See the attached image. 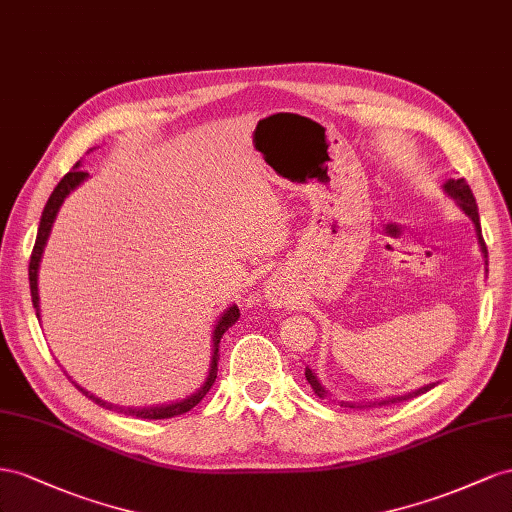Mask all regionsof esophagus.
Returning a JSON list of instances; mask_svg holds the SVG:
<instances>
[{
  "label": "esophagus",
  "instance_id": "obj_1",
  "mask_svg": "<svg viewBox=\"0 0 512 512\" xmlns=\"http://www.w3.org/2000/svg\"><path fill=\"white\" fill-rule=\"evenodd\" d=\"M264 296L266 302L274 309H281V306L289 304V285L285 281V276L281 274H272L270 279L264 285Z\"/></svg>",
  "mask_w": 512,
  "mask_h": 512
}]
</instances>
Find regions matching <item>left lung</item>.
<instances>
[{
  "label": "left lung",
  "instance_id": "1",
  "mask_svg": "<svg viewBox=\"0 0 512 512\" xmlns=\"http://www.w3.org/2000/svg\"><path fill=\"white\" fill-rule=\"evenodd\" d=\"M442 188H444V193L457 203V208L470 218V221L474 223V229H476V238H478V246H480V253H483V257H485V266H489V261H487V246H485V240H483V233H480V216H478V206H476V199H474V195H472V188H470V184H467L463 178H459V180H448V182H444L442 184ZM304 375H306V382L311 384V388L315 390V394L319 399H330L332 394L321 386V382H319V377H317V373L313 371V369H309L306 367V371H304ZM435 384H427V386H420V388H416V390H412V392H405V394H394V397H386V399H375V401H369V403H349V401H339V405L341 407H373V405H390V403H399V401H407V399H414V397H418V394H422V392H427V390H431ZM332 401H337V399H332Z\"/></svg>",
  "mask_w": 512,
  "mask_h": 512
}]
</instances>
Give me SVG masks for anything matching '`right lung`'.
<instances>
[{"mask_svg": "<svg viewBox=\"0 0 512 512\" xmlns=\"http://www.w3.org/2000/svg\"><path fill=\"white\" fill-rule=\"evenodd\" d=\"M81 163H77L75 167H72V171H68L64 178L57 182V186L53 188V193L47 201L45 210H42V216H40V225H38V236H36V244H34V251H32V259H29V289H32V302H34V309H36V317L40 321V296H38V270H40V261H42V253H45V246H47V240L51 236V229H53V223L57 218V212H60L64 199L75 191V188L87 180V175L79 169ZM240 317V309L236 304H229L227 309L221 313V317L216 319L214 324V330H212V358H210V369H208V377L206 382H203L193 394H188L186 399H180V401H171V403H163V405H148V407H124V405H115V403H107L98 399L96 394H92L90 390L81 388L77 382L75 384L87 399H92L94 403L107 407V410L111 412H120V414H126V416H137V418H148V420H160V418H173V416H180V414H186L188 410H193V407L206 397L208 390L212 388L214 379H216V371H218V360H221V354H218V345H221V339L223 334L236 324ZM72 379V377H68Z\"/></svg>", "mask_w": 512, "mask_h": 512, "instance_id": "right-lung-1", "label": "right lung"}]
</instances>
